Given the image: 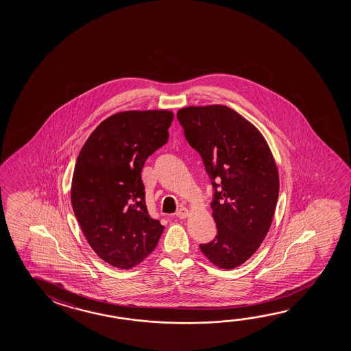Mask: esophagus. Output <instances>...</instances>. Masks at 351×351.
I'll return each mask as SVG.
<instances>
[{"instance_id":"esophagus-1","label":"esophagus","mask_w":351,"mask_h":351,"mask_svg":"<svg viewBox=\"0 0 351 351\" xmlns=\"http://www.w3.org/2000/svg\"><path fill=\"white\" fill-rule=\"evenodd\" d=\"M189 214H190V212H189V209L187 208H180L178 209V212H176V217L180 219H184L187 218L189 217Z\"/></svg>"}]
</instances>
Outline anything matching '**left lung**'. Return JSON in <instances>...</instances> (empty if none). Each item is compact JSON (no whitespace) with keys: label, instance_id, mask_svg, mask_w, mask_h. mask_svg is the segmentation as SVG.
Masks as SVG:
<instances>
[{"label":"left lung","instance_id":"8db88e82","mask_svg":"<svg viewBox=\"0 0 351 351\" xmlns=\"http://www.w3.org/2000/svg\"><path fill=\"white\" fill-rule=\"evenodd\" d=\"M178 120L212 181L218 231L199 248L213 265L232 269L257 251L269 230L279 195L276 161L258 130L228 106L184 108Z\"/></svg>","mask_w":351,"mask_h":351}]
</instances>
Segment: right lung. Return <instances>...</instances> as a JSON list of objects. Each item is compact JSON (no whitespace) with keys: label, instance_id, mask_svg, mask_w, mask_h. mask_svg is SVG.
Returning <instances> with one entry per match:
<instances>
[{"label":"right lung","instance_id":"right-lung-1","mask_svg":"<svg viewBox=\"0 0 351 351\" xmlns=\"http://www.w3.org/2000/svg\"><path fill=\"white\" fill-rule=\"evenodd\" d=\"M173 112L123 111L86 139L75 161L71 202L86 241L100 258L130 269L153 252L164 226L145 206L144 162L167 143Z\"/></svg>","mask_w":351,"mask_h":351}]
</instances>
